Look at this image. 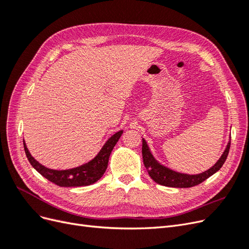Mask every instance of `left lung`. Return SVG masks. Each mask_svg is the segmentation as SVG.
Masks as SVG:
<instances>
[{"label":"left lung","instance_id":"1","mask_svg":"<svg viewBox=\"0 0 249 249\" xmlns=\"http://www.w3.org/2000/svg\"><path fill=\"white\" fill-rule=\"evenodd\" d=\"M230 147L231 141L229 142V144L227 148H225L221 158L216 162L214 166L211 167L209 170L205 172L199 173V175H185V173L176 172L159 164L155 160L152 153H150L144 139H142V158L143 163H144V166L148 172L149 177L152 178L157 184L173 188H189L202 183L203 180H206L208 178L213 176L215 172L219 170L222 167L225 160H227L230 152Z\"/></svg>","mask_w":249,"mask_h":249}]
</instances>
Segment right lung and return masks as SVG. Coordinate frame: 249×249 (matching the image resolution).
Masks as SVG:
<instances>
[{
	"label": "right lung",
	"mask_w": 249,
	"mask_h": 249,
	"mask_svg": "<svg viewBox=\"0 0 249 249\" xmlns=\"http://www.w3.org/2000/svg\"><path fill=\"white\" fill-rule=\"evenodd\" d=\"M123 131L115 133L101 149L93 160L81 165L79 167L67 169V170H54L44 167L43 165L39 164L29 153L24 141L25 153L28 158L30 164L38 171L42 177L48 178L50 182L54 183L60 187H79V186H88L99 180L105 173L108 166L109 157L113 147L115 146L118 139L122 136Z\"/></svg>",
	"instance_id": "right-lung-1"
}]
</instances>
